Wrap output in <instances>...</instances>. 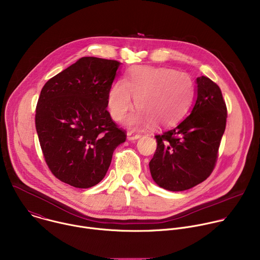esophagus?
Listing matches in <instances>:
<instances>
[{
	"mask_svg": "<svg viewBox=\"0 0 260 260\" xmlns=\"http://www.w3.org/2000/svg\"><path fill=\"white\" fill-rule=\"evenodd\" d=\"M139 138H141V135H140V134H134V133H132V132H128V133H127V139L131 140V141L138 140Z\"/></svg>",
	"mask_w": 260,
	"mask_h": 260,
	"instance_id": "obj_1",
	"label": "esophagus"
}]
</instances>
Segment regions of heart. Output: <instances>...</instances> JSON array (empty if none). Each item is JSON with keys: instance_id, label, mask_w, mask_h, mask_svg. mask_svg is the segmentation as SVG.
<instances>
[{"instance_id": "heart-1", "label": "heart", "mask_w": 260, "mask_h": 260, "mask_svg": "<svg viewBox=\"0 0 260 260\" xmlns=\"http://www.w3.org/2000/svg\"><path fill=\"white\" fill-rule=\"evenodd\" d=\"M194 86L185 73L168 68L137 67L124 80L117 81L108 93L110 114L121 121L133 107L140 110L127 119V125L140 128L149 123L166 127L177 122L191 105Z\"/></svg>"}]
</instances>
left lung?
Listing matches in <instances>:
<instances>
[{
	"label": "left lung",
	"instance_id": "8db88e82",
	"mask_svg": "<svg viewBox=\"0 0 260 260\" xmlns=\"http://www.w3.org/2000/svg\"><path fill=\"white\" fill-rule=\"evenodd\" d=\"M197 84L190 115L155 136L150 173L157 185L171 191L190 189L212 174L226 126L228 109L220 87L206 76L198 77Z\"/></svg>",
	"mask_w": 260,
	"mask_h": 260
}]
</instances>
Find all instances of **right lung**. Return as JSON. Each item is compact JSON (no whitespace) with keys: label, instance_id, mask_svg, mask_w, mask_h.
I'll return each instance as SVG.
<instances>
[{"label":"right lung","instance_id":"add662e5","mask_svg":"<svg viewBox=\"0 0 260 260\" xmlns=\"http://www.w3.org/2000/svg\"><path fill=\"white\" fill-rule=\"evenodd\" d=\"M121 62L85 56L43 86L35 123L44 159L55 178L89 188L105 177L126 132L108 112V93Z\"/></svg>","mask_w":260,"mask_h":260}]
</instances>
